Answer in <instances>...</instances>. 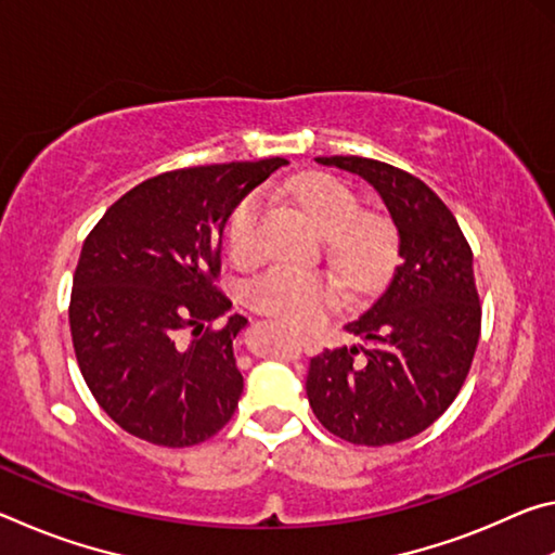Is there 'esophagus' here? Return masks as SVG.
<instances>
[{
  "mask_svg": "<svg viewBox=\"0 0 555 555\" xmlns=\"http://www.w3.org/2000/svg\"><path fill=\"white\" fill-rule=\"evenodd\" d=\"M304 350H306V352H313V345H311V343H306V340H304Z\"/></svg>",
  "mask_w": 555,
  "mask_h": 555,
  "instance_id": "esophagus-1",
  "label": "esophagus"
}]
</instances>
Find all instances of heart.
Instances as JSON below:
<instances>
[{"mask_svg": "<svg viewBox=\"0 0 555 555\" xmlns=\"http://www.w3.org/2000/svg\"><path fill=\"white\" fill-rule=\"evenodd\" d=\"M291 193L315 228L331 237V249L347 274L370 281L387 267L393 234L382 215H360L362 205L350 185L327 173L306 176ZM264 212L261 193H249L234 205L224 224V247L234 264H255L261 255L259 222ZM247 300L259 313L294 327H313L333 311L331 281L311 271L271 267L247 286Z\"/></svg>", "mask_w": 555, "mask_h": 555, "instance_id": "b5f03b06", "label": "heart"}]
</instances>
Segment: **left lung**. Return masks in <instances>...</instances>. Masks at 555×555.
Wrapping results in <instances>:
<instances>
[{"label":"left lung","instance_id":"left-lung-1","mask_svg":"<svg viewBox=\"0 0 555 555\" xmlns=\"http://www.w3.org/2000/svg\"><path fill=\"white\" fill-rule=\"evenodd\" d=\"M377 188L399 232V264L367 313L347 323L360 347L308 364L315 418L354 446H391L443 416L480 340L473 249L448 205L409 171L364 156H318Z\"/></svg>","mask_w":555,"mask_h":555}]
</instances>
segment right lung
Returning <instances> with one entry per match:
<instances>
[{
    "instance_id": "obj_1",
    "label": "right lung",
    "mask_w": 555,
    "mask_h": 555,
    "mask_svg": "<svg viewBox=\"0 0 555 555\" xmlns=\"http://www.w3.org/2000/svg\"><path fill=\"white\" fill-rule=\"evenodd\" d=\"M286 158L158 173L112 203L82 244L70 291L78 367L102 411L164 448L198 446L232 418L247 323L218 288L222 228Z\"/></svg>"
}]
</instances>
